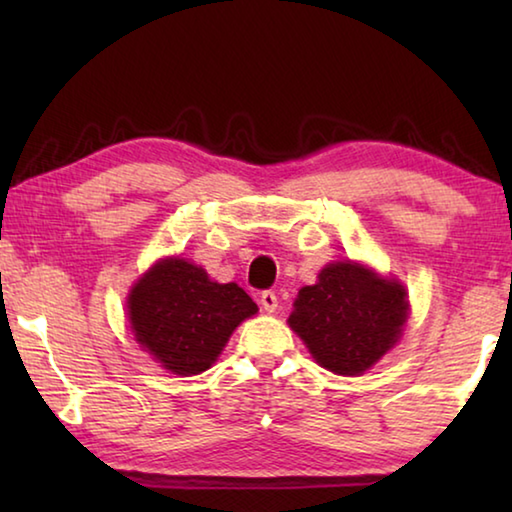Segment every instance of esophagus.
<instances>
[{
    "label": "esophagus",
    "mask_w": 512,
    "mask_h": 512,
    "mask_svg": "<svg viewBox=\"0 0 512 512\" xmlns=\"http://www.w3.org/2000/svg\"><path fill=\"white\" fill-rule=\"evenodd\" d=\"M259 302H262V307L268 311V314H273V311L277 309L275 291H262V296H259Z\"/></svg>",
    "instance_id": "34e87169"
}]
</instances>
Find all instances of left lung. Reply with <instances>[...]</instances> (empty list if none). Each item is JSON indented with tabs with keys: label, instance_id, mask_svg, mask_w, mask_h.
I'll list each match as a JSON object with an SVG mask.
<instances>
[{
	"label": "left lung",
	"instance_id": "1",
	"mask_svg": "<svg viewBox=\"0 0 512 512\" xmlns=\"http://www.w3.org/2000/svg\"><path fill=\"white\" fill-rule=\"evenodd\" d=\"M289 325L320 366L359 375L393 348L406 320L404 287L359 264H329L300 289Z\"/></svg>",
	"mask_w": 512,
	"mask_h": 512
}]
</instances>
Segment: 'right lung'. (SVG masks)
<instances>
[{"label": "right lung", "instance_id": "add662e5", "mask_svg": "<svg viewBox=\"0 0 512 512\" xmlns=\"http://www.w3.org/2000/svg\"><path fill=\"white\" fill-rule=\"evenodd\" d=\"M257 305L235 282L219 284L185 259L155 264L128 298L135 339L173 375L212 366L241 320Z\"/></svg>", "mask_w": 512, "mask_h": 512}]
</instances>
